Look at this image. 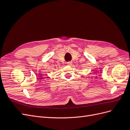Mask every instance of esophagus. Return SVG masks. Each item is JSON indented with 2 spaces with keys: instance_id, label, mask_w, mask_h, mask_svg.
Returning a JSON list of instances; mask_svg holds the SVG:
<instances>
[{
  "instance_id": "obj_1",
  "label": "esophagus",
  "mask_w": 130,
  "mask_h": 130,
  "mask_svg": "<svg viewBox=\"0 0 130 130\" xmlns=\"http://www.w3.org/2000/svg\"><path fill=\"white\" fill-rule=\"evenodd\" d=\"M67 64H68V65H69V66H71L72 65V61L67 62Z\"/></svg>"
}]
</instances>
